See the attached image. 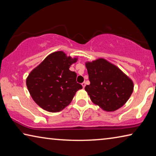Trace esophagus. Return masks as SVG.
I'll use <instances>...</instances> for the list:
<instances>
[{
  "instance_id": "obj_1",
  "label": "esophagus",
  "mask_w": 156,
  "mask_h": 156,
  "mask_svg": "<svg viewBox=\"0 0 156 156\" xmlns=\"http://www.w3.org/2000/svg\"><path fill=\"white\" fill-rule=\"evenodd\" d=\"M82 85H83V87L84 88V87H85V86H86V83L84 82V83H82Z\"/></svg>"
}]
</instances>
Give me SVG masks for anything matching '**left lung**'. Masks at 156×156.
<instances>
[{
  "instance_id": "8db88e82",
  "label": "left lung",
  "mask_w": 156,
  "mask_h": 156,
  "mask_svg": "<svg viewBox=\"0 0 156 156\" xmlns=\"http://www.w3.org/2000/svg\"><path fill=\"white\" fill-rule=\"evenodd\" d=\"M90 84L85 87L93 103L106 112L125 105L133 91V83L117 66L104 58L85 63Z\"/></svg>"
}]
</instances>
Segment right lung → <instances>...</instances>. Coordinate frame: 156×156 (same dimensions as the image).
Segmentation results:
<instances>
[{
  "mask_svg": "<svg viewBox=\"0 0 156 156\" xmlns=\"http://www.w3.org/2000/svg\"><path fill=\"white\" fill-rule=\"evenodd\" d=\"M77 60L62 51H55L30 72L26 84L34 102L42 109L60 112L71 103L76 91L83 89L76 82L77 74L69 70Z\"/></svg>",
  "mask_w": 156,
  "mask_h": 156,
  "instance_id": "1",
  "label": "right lung"
}]
</instances>
